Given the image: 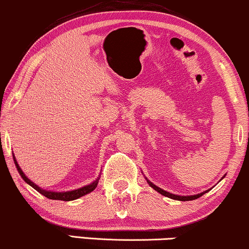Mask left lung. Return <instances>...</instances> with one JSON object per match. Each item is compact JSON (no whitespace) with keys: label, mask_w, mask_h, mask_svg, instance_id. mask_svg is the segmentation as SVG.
Returning a JSON list of instances; mask_svg holds the SVG:
<instances>
[{"label":"left lung","mask_w":249,"mask_h":249,"mask_svg":"<svg viewBox=\"0 0 249 249\" xmlns=\"http://www.w3.org/2000/svg\"><path fill=\"white\" fill-rule=\"evenodd\" d=\"M147 179V178H146ZM147 183L151 185L152 188H153L154 190H157L158 193H160L161 195H163V196H166V197H169V198H172V199H176V200H194V199H197V198H199L200 196H202V195H204L205 193H208L209 190H206V191H204V193H200V194H197V195H193V196H178V195H174V194H170V193H168V191H166V190H162L161 189V188H159V187H157V185L155 184H153L152 183L151 181H148L147 179Z\"/></svg>","instance_id":"8db88e82"}]
</instances>
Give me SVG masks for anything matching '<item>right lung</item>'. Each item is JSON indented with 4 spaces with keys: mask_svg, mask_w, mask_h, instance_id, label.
<instances>
[{
    "mask_svg": "<svg viewBox=\"0 0 249 249\" xmlns=\"http://www.w3.org/2000/svg\"><path fill=\"white\" fill-rule=\"evenodd\" d=\"M14 157V161H15V164H16V168L17 170H18L19 175L22 176V178L24 179V181L26 182L29 185H31L34 189H36L38 191V193H40L41 195H44L45 197H47V198L50 199H58V200H65V202H68V200H74V199H77L80 198V197L85 196V195L91 193L92 190H95V188L97 187L98 184V179H100V178H98L96 181L92 182V183L88 184V185H85V187L82 188H79V189L76 190H71V191H65V193H55V191H49V190H44L41 189L40 187H38L37 184H35L34 182L31 181V179L28 178V176H25V174L23 173V170L20 169V167L18 166V163H17L16 159H15V155H13Z\"/></svg>",
    "mask_w": 249,
    "mask_h": 249,
    "instance_id": "right-lung-1",
    "label": "right lung"
}]
</instances>
